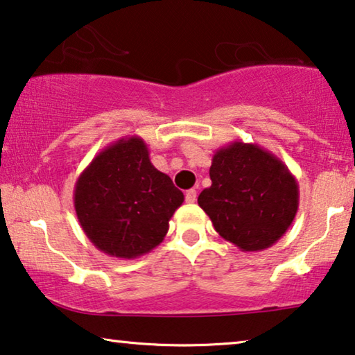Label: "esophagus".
I'll return each mask as SVG.
<instances>
[{
  "label": "esophagus",
  "mask_w": 355,
  "mask_h": 355,
  "mask_svg": "<svg viewBox=\"0 0 355 355\" xmlns=\"http://www.w3.org/2000/svg\"><path fill=\"white\" fill-rule=\"evenodd\" d=\"M196 196H198L196 194V189H188V191L184 193V199H187V202L191 204L196 200Z\"/></svg>",
  "instance_id": "esophagus-1"
}]
</instances>
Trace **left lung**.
Returning a JSON list of instances; mask_svg holds the SVG:
<instances>
[{"mask_svg": "<svg viewBox=\"0 0 355 355\" xmlns=\"http://www.w3.org/2000/svg\"><path fill=\"white\" fill-rule=\"evenodd\" d=\"M209 173L211 184L199 194V207L215 231L242 252L269 248L293 223L298 182L271 151L231 141L215 151Z\"/></svg>", "mask_w": 355, "mask_h": 355, "instance_id": "left-lung-1", "label": "left lung"}]
</instances>
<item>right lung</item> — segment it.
<instances>
[{
    "label": "right lung",
    "mask_w": 355,
    "mask_h": 355,
    "mask_svg": "<svg viewBox=\"0 0 355 355\" xmlns=\"http://www.w3.org/2000/svg\"><path fill=\"white\" fill-rule=\"evenodd\" d=\"M73 200L84 234L100 252L134 260L164 241L184 196L153 166L145 140L130 135L94 157Z\"/></svg>",
    "instance_id": "1"
}]
</instances>
